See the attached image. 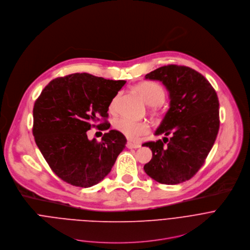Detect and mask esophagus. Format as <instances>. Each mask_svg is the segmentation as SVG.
<instances>
[{
  "label": "esophagus",
  "instance_id": "obj_1",
  "mask_svg": "<svg viewBox=\"0 0 250 250\" xmlns=\"http://www.w3.org/2000/svg\"><path fill=\"white\" fill-rule=\"evenodd\" d=\"M126 146H127L128 148H138V147H140V146H141V145H140V144H138V143L127 142V144H126Z\"/></svg>",
  "mask_w": 250,
  "mask_h": 250
}]
</instances>
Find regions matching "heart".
<instances>
[{
    "instance_id": "obj_1",
    "label": "heart",
    "mask_w": 250,
    "mask_h": 250,
    "mask_svg": "<svg viewBox=\"0 0 250 250\" xmlns=\"http://www.w3.org/2000/svg\"><path fill=\"white\" fill-rule=\"evenodd\" d=\"M135 91L140 94L143 101L149 106H158L162 104L166 98L165 88L155 82H143L134 87ZM119 97L117 94L110 104V110H114L116 102ZM114 128L130 140H136L140 136L148 132V126L145 122L134 121L128 118H120L115 121Z\"/></svg>"
}]
</instances>
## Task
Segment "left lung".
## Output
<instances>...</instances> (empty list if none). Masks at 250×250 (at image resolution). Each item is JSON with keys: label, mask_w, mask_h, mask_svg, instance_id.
<instances>
[{"label": "left lung", "mask_w": 250, "mask_h": 250, "mask_svg": "<svg viewBox=\"0 0 250 250\" xmlns=\"http://www.w3.org/2000/svg\"><path fill=\"white\" fill-rule=\"evenodd\" d=\"M145 79L162 82L170 101L155 132L156 136L165 137L143 145L153 153L144 167L145 172L167 185L189 180L203 166L219 132L217 92L204 76L185 66H164Z\"/></svg>", "instance_id": "1"}]
</instances>
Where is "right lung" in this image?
Segmentation results:
<instances>
[{
  "mask_svg": "<svg viewBox=\"0 0 250 250\" xmlns=\"http://www.w3.org/2000/svg\"><path fill=\"white\" fill-rule=\"evenodd\" d=\"M125 81L105 80L89 74H72L50 82L33 107V136L45 161L62 180L87 188L111 170L127 140L116 130L101 143L86 132L108 107ZM107 130V123L96 126Z\"/></svg>",
  "mask_w": 250,
  "mask_h": 250,
  "instance_id": "1",
  "label": "right lung"
}]
</instances>
